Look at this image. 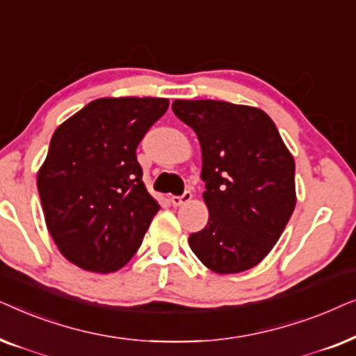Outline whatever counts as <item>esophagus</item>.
<instances>
[{
	"label": "esophagus",
	"mask_w": 356,
	"mask_h": 356,
	"mask_svg": "<svg viewBox=\"0 0 356 356\" xmlns=\"http://www.w3.org/2000/svg\"><path fill=\"white\" fill-rule=\"evenodd\" d=\"M191 199H193V193L186 191L183 196H173L172 199H170V202H172L175 207H179V206H183V204H188Z\"/></svg>",
	"instance_id": "esophagus-1"
}]
</instances>
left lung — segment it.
I'll return each mask as SVG.
<instances>
[{
	"label": "left lung",
	"mask_w": 356,
	"mask_h": 356,
	"mask_svg": "<svg viewBox=\"0 0 356 356\" xmlns=\"http://www.w3.org/2000/svg\"><path fill=\"white\" fill-rule=\"evenodd\" d=\"M173 113L197 134L209 222L189 236L207 269L238 274L259 264L296 204L295 160L261 108L222 100H175Z\"/></svg>",
	"instance_id": "8db88e82"
}]
</instances>
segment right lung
<instances>
[{"label":"right lung","mask_w":356,"mask_h":356,"mask_svg":"<svg viewBox=\"0 0 356 356\" xmlns=\"http://www.w3.org/2000/svg\"><path fill=\"white\" fill-rule=\"evenodd\" d=\"M167 108L159 97H104L53 133L37 186L48 232L74 266L110 274L139 250L160 206L136 149Z\"/></svg>","instance_id":"obj_1"}]
</instances>
